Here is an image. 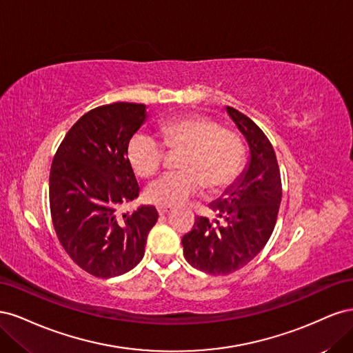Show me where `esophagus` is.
Instances as JSON below:
<instances>
[{"label": "esophagus", "mask_w": 353, "mask_h": 353, "mask_svg": "<svg viewBox=\"0 0 353 353\" xmlns=\"http://www.w3.org/2000/svg\"><path fill=\"white\" fill-rule=\"evenodd\" d=\"M170 210H172V208H170V206H157L159 215H166V213H169Z\"/></svg>", "instance_id": "1"}]
</instances>
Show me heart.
Here are the masks:
<instances>
[{
	"label": "heart",
	"instance_id": "obj_1",
	"mask_svg": "<svg viewBox=\"0 0 353 353\" xmlns=\"http://www.w3.org/2000/svg\"><path fill=\"white\" fill-rule=\"evenodd\" d=\"M165 145L184 150L179 159L181 172L154 179L145 190V199L157 206H174L196 196L201 187L215 193L230 185L244 162L241 138L208 116L190 114L162 125ZM128 160L138 176H152L165 159V147L150 134H135L126 150Z\"/></svg>",
	"mask_w": 353,
	"mask_h": 353
}]
</instances>
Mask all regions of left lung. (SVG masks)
I'll use <instances>...</instances> for the list:
<instances>
[{"mask_svg":"<svg viewBox=\"0 0 353 353\" xmlns=\"http://www.w3.org/2000/svg\"><path fill=\"white\" fill-rule=\"evenodd\" d=\"M249 145V162L183 237L184 256L196 270L227 275L248 265L268 243L281 203V176L268 138L248 116L228 108Z\"/></svg>","mask_w":353,"mask_h":353,"instance_id":"obj_1","label":"left lung"}]
</instances>
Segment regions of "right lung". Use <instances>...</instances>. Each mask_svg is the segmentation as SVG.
Segmentation results:
<instances>
[{
    "instance_id": "right-lung-1",
    "label": "right lung",
    "mask_w": 353,
    "mask_h": 353,
    "mask_svg": "<svg viewBox=\"0 0 353 353\" xmlns=\"http://www.w3.org/2000/svg\"><path fill=\"white\" fill-rule=\"evenodd\" d=\"M145 121V104L100 105L70 128L52 159V225L72 261L99 279L122 275L140 263L159 218L154 206L117 215L121 205L140 194L126 150Z\"/></svg>"
}]
</instances>
